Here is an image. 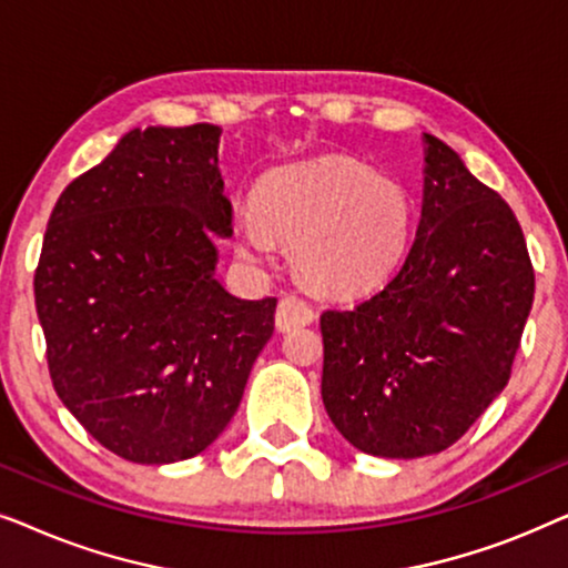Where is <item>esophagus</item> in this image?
Wrapping results in <instances>:
<instances>
[{
    "label": "esophagus",
    "instance_id": "1",
    "mask_svg": "<svg viewBox=\"0 0 568 568\" xmlns=\"http://www.w3.org/2000/svg\"><path fill=\"white\" fill-rule=\"evenodd\" d=\"M315 321V310L307 300L300 294H284L276 307V328L278 331H294L300 325H307Z\"/></svg>",
    "mask_w": 568,
    "mask_h": 568
}]
</instances>
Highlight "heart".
Returning <instances> with one entry per match:
<instances>
[{
  "label": "heart",
  "mask_w": 568,
  "mask_h": 568,
  "mask_svg": "<svg viewBox=\"0 0 568 568\" xmlns=\"http://www.w3.org/2000/svg\"><path fill=\"white\" fill-rule=\"evenodd\" d=\"M414 232L416 206L406 185L346 158L274 170L235 222L245 261H274L276 240H286L300 276L333 297L383 286L406 263Z\"/></svg>",
  "instance_id": "1"
}]
</instances>
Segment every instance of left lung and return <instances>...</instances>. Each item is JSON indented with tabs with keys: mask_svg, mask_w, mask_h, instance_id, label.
I'll use <instances>...</instances> for the list:
<instances>
[{
	"mask_svg": "<svg viewBox=\"0 0 568 568\" xmlns=\"http://www.w3.org/2000/svg\"><path fill=\"white\" fill-rule=\"evenodd\" d=\"M535 271L515 212L424 134V201L398 274L348 310H325L323 403L356 449L437 455L509 383Z\"/></svg>",
	"mask_w": 568,
	"mask_h": 568,
	"instance_id": "1",
	"label": "left lung"
}]
</instances>
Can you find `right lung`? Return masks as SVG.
<instances>
[{
    "mask_svg": "<svg viewBox=\"0 0 568 568\" xmlns=\"http://www.w3.org/2000/svg\"><path fill=\"white\" fill-rule=\"evenodd\" d=\"M222 129H134L53 206L36 310L53 390L123 460L204 453L243 400L274 333L276 300H240L214 276L232 235Z\"/></svg>",
    "mask_w": 568,
    "mask_h": 568,
    "instance_id": "obj_1",
    "label": "right lung"
}]
</instances>
